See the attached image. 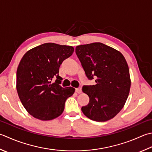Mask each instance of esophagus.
Listing matches in <instances>:
<instances>
[{"label": "esophagus", "mask_w": 152, "mask_h": 152, "mask_svg": "<svg viewBox=\"0 0 152 152\" xmlns=\"http://www.w3.org/2000/svg\"><path fill=\"white\" fill-rule=\"evenodd\" d=\"M76 92L78 94H81L82 93V88H76Z\"/></svg>", "instance_id": "obj_1"}]
</instances>
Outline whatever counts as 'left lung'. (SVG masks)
<instances>
[{"label":"left lung","mask_w":152,"mask_h":152,"mask_svg":"<svg viewBox=\"0 0 152 152\" xmlns=\"http://www.w3.org/2000/svg\"><path fill=\"white\" fill-rule=\"evenodd\" d=\"M76 53L88 78H96V85L83 86L90 102L82 111L95 121L111 119L123 109L130 92L131 81L126 59L118 50L102 43L77 46Z\"/></svg>","instance_id":"obj_1"}]
</instances>
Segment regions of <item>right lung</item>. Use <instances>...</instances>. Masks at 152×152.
I'll list each match as a JSON object with an SVG mask.
<instances>
[{"mask_svg":"<svg viewBox=\"0 0 152 152\" xmlns=\"http://www.w3.org/2000/svg\"><path fill=\"white\" fill-rule=\"evenodd\" d=\"M72 46L47 43L25 53L16 72V89L23 106L33 117L50 121L60 116L65 102L75 91L60 86L59 67L72 55ZM56 79L55 83L53 80Z\"/></svg>","mask_w":152,"mask_h":152,"instance_id":"right-lung-1","label":"right lung"}]
</instances>
